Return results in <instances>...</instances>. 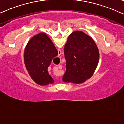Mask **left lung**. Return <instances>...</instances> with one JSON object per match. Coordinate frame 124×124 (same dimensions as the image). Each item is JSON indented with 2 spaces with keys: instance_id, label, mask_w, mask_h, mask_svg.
I'll list each match as a JSON object with an SVG mask.
<instances>
[{
  "instance_id": "8db88e82",
  "label": "left lung",
  "mask_w": 124,
  "mask_h": 124,
  "mask_svg": "<svg viewBox=\"0 0 124 124\" xmlns=\"http://www.w3.org/2000/svg\"><path fill=\"white\" fill-rule=\"evenodd\" d=\"M66 70L62 80L82 83L90 79L96 69L99 53L91 37L82 31L69 35L64 48Z\"/></svg>"
}]
</instances>
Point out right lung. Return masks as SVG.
<instances>
[{"mask_svg": "<svg viewBox=\"0 0 124 124\" xmlns=\"http://www.w3.org/2000/svg\"><path fill=\"white\" fill-rule=\"evenodd\" d=\"M58 55V51L50 38L40 33L33 36L25 47L24 62L32 79L41 85L54 83L47 71L52 59Z\"/></svg>", "mask_w": 124, "mask_h": 124, "instance_id": "1", "label": "right lung"}]
</instances>
